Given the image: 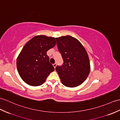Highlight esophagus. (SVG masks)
I'll return each instance as SVG.
<instances>
[{
  "mask_svg": "<svg viewBox=\"0 0 120 120\" xmlns=\"http://www.w3.org/2000/svg\"><path fill=\"white\" fill-rule=\"evenodd\" d=\"M53 66L54 67V68H55V67H56V63H54V64H53Z\"/></svg>",
  "mask_w": 120,
  "mask_h": 120,
  "instance_id": "obj_1",
  "label": "esophagus"
}]
</instances>
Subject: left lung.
I'll return each mask as SVG.
<instances>
[{"label": "left lung", "mask_w": 120, "mask_h": 120, "mask_svg": "<svg viewBox=\"0 0 120 120\" xmlns=\"http://www.w3.org/2000/svg\"><path fill=\"white\" fill-rule=\"evenodd\" d=\"M58 49L64 60L55 68L62 83L67 87H76L86 80L90 72L87 52L76 38L70 36L56 38Z\"/></svg>", "instance_id": "obj_1"}]
</instances>
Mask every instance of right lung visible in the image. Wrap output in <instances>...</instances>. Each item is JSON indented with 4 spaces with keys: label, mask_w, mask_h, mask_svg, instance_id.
<instances>
[{
    "label": "right lung",
    "mask_w": 120,
    "mask_h": 120,
    "mask_svg": "<svg viewBox=\"0 0 120 120\" xmlns=\"http://www.w3.org/2000/svg\"><path fill=\"white\" fill-rule=\"evenodd\" d=\"M55 44L54 38L40 35L32 38L23 47L17 57V68L25 83L34 86L42 85L54 71L47 52Z\"/></svg>",
    "instance_id": "add662e5"
}]
</instances>
